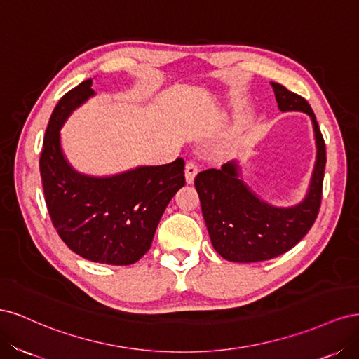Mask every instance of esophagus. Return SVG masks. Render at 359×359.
Returning a JSON list of instances; mask_svg holds the SVG:
<instances>
[{
	"instance_id": "esophagus-1",
	"label": "esophagus",
	"mask_w": 359,
	"mask_h": 359,
	"mask_svg": "<svg viewBox=\"0 0 359 359\" xmlns=\"http://www.w3.org/2000/svg\"><path fill=\"white\" fill-rule=\"evenodd\" d=\"M198 165L194 161H187V165H186V181L189 182V184H193V181H194V177H196V173H198Z\"/></svg>"
}]
</instances>
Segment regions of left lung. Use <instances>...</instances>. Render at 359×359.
<instances>
[{"instance_id":"left-lung-1","label":"left lung","mask_w":359,"mask_h":359,"mask_svg":"<svg viewBox=\"0 0 359 359\" xmlns=\"http://www.w3.org/2000/svg\"><path fill=\"white\" fill-rule=\"evenodd\" d=\"M281 112L301 111L311 118L316 139V163L302 202L277 208L260 199L240 180V166L229 161L222 169H206L194 178L202 214L212 247L226 260L262 262L286 253L310 231L319 214L327 151L316 116L304 97L271 82Z\"/></svg>"}]
</instances>
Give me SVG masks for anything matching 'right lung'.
Returning <instances> with one entry per match:
<instances>
[{"label":"right lung","instance_id":"obj_1","mask_svg":"<svg viewBox=\"0 0 359 359\" xmlns=\"http://www.w3.org/2000/svg\"><path fill=\"white\" fill-rule=\"evenodd\" d=\"M93 79L74 86L53 109L40 156L50 220L76 255L107 265H132L151 247L168 203L186 184L184 160L139 166L112 177L76 172L61 149L60 130L93 97Z\"/></svg>","mask_w":359,"mask_h":359}]
</instances>
